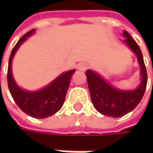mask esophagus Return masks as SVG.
Wrapping results in <instances>:
<instances>
[{"label":"esophagus","instance_id":"1","mask_svg":"<svg viewBox=\"0 0 153 153\" xmlns=\"http://www.w3.org/2000/svg\"><path fill=\"white\" fill-rule=\"evenodd\" d=\"M88 65L86 64V63H79V65H78V66H77V69L79 70V71H81V72H84V71H86L87 69H88Z\"/></svg>","mask_w":153,"mask_h":153}]
</instances>
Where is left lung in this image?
Listing matches in <instances>:
<instances>
[{
    "mask_svg": "<svg viewBox=\"0 0 153 153\" xmlns=\"http://www.w3.org/2000/svg\"><path fill=\"white\" fill-rule=\"evenodd\" d=\"M123 36L125 38L124 43L136 54L140 65L141 82L136 89L123 90L114 88L97 73L92 70L86 72L93 105L100 113L113 118L122 117L137 106L147 85V72L142 51L127 31L123 32Z\"/></svg>",
    "mask_w": 153,
    "mask_h": 153,
    "instance_id": "obj_1",
    "label": "left lung"
}]
</instances>
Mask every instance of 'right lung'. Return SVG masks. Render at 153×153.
<instances>
[{
  "instance_id": "add662e5",
  "label": "right lung",
  "mask_w": 153,
  "mask_h": 153,
  "mask_svg": "<svg viewBox=\"0 0 153 153\" xmlns=\"http://www.w3.org/2000/svg\"><path fill=\"white\" fill-rule=\"evenodd\" d=\"M34 32L35 29H33L21 37L11 51L9 59L7 74L8 86L15 103L25 113L33 118L44 119L55 114L62 108L67 89L70 85L71 78L75 73V70L74 69L63 73L52 82L40 90L28 91L21 88L16 83L14 77L12 75L11 64L18 48L25 42L28 37L32 36Z\"/></svg>"
}]
</instances>
